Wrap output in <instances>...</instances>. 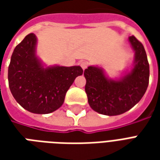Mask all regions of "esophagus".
<instances>
[{
  "mask_svg": "<svg viewBox=\"0 0 160 160\" xmlns=\"http://www.w3.org/2000/svg\"><path fill=\"white\" fill-rule=\"evenodd\" d=\"M80 65L82 68V69L85 70L88 67V62H80Z\"/></svg>",
  "mask_w": 160,
  "mask_h": 160,
  "instance_id": "esophagus-1",
  "label": "esophagus"
}]
</instances>
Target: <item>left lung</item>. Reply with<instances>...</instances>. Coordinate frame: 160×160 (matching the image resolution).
Segmentation results:
<instances>
[{"label":"left lung","mask_w":160,"mask_h":160,"mask_svg":"<svg viewBox=\"0 0 160 160\" xmlns=\"http://www.w3.org/2000/svg\"><path fill=\"white\" fill-rule=\"evenodd\" d=\"M128 41L134 51V66L120 79L108 78L99 67L89 66L84 71L88 103L99 114L118 116L129 111L148 89L149 64L144 47L134 36Z\"/></svg>","instance_id":"left-lung-1"}]
</instances>
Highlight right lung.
<instances>
[{
  "instance_id": "obj_1",
  "label": "right lung",
  "mask_w": 160,
  "mask_h": 160,
  "mask_svg": "<svg viewBox=\"0 0 160 160\" xmlns=\"http://www.w3.org/2000/svg\"><path fill=\"white\" fill-rule=\"evenodd\" d=\"M36 35L30 33L16 46L8 67V85L15 100L35 114H49L62 105L80 66L44 67L37 56Z\"/></svg>"
}]
</instances>
